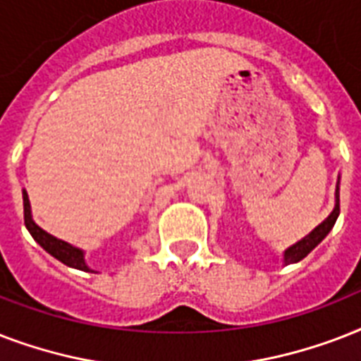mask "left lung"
Masks as SVG:
<instances>
[{"instance_id":"8db88e82","label":"left lung","mask_w":361,"mask_h":361,"mask_svg":"<svg viewBox=\"0 0 361 361\" xmlns=\"http://www.w3.org/2000/svg\"><path fill=\"white\" fill-rule=\"evenodd\" d=\"M339 181H341V176L337 178L336 206H334V209H331V214L328 215V217H326V219L322 221L319 226H314L313 231L309 232L307 236H303L302 240L296 241L294 245L286 247L285 251H283V262H285V266H288V264L300 262L302 258L307 257L309 252L313 251L314 247L319 245L320 241L324 240V238L330 234V231L334 228V225H336L337 217H339Z\"/></svg>"}]
</instances>
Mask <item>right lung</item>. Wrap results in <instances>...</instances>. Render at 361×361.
Masks as SVG:
<instances>
[{
	"label": "right lung",
	"mask_w": 361,
	"mask_h": 361,
	"mask_svg": "<svg viewBox=\"0 0 361 361\" xmlns=\"http://www.w3.org/2000/svg\"><path fill=\"white\" fill-rule=\"evenodd\" d=\"M22 198H24V223L25 228L30 231V234L33 236V240L39 243V245L44 249L47 252H50L54 258H58L59 262H63L65 266L75 269H82V271H92V274H97L95 269H92L86 262V252L82 251L80 247H75L67 243V241L59 240V238L48 234L47 231H42L41 226L37 225L33 221V215H31V204L30 197H27V191L22 189Z\"/></svg>",
	"instance_id": "add662e5"
}]
</instances>
